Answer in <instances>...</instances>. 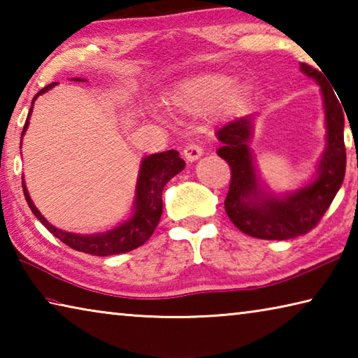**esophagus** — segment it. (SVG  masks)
<instances>
[{
  "mask_svg": "<svg viewBox=\"0 0 358 358\" xmlns=\"http://www.w3.org/2000/svg\"><path fill=\"white\" fill-rule=\"evenodd\" d=\"M202 155H203L202 147L199 143H194V142L187 143L185 150H183V156L186 157V161H189V162L199 159V157H201Z\"/></svg>",
  "mask_w": 358,
  "mask_h": 358,
  "instance_id": "obj_1",
  "label": "esophagus"
}]
</instances>
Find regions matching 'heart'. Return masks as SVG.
I'll return each instance as SVG.
<instances>
[{"mask_svg": "<svg viewBox=\"0 0 358 358\" xmlns=\"http://www.w3.org/2000/svg\"><path fill=\"white\" fill-rule=\"evenodd\" d=\"M232 87V80L226 76H201L178 85L172 96L175 108L189 113H202L210 110Z\"/></svg>", "mask_w": 358, "mask_h": 358, "instance_id": "1", "label": "heart"}]
</instances>
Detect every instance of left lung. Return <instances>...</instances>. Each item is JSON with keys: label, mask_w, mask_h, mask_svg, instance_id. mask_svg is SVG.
Here are the masks:
<instances>
[{"label": "left lung", "mask_w": 358, "mask_h": 358, "mask_svg": "<svg viewBox=\"0 0 358 358\" xmlns=\"http://www.w3.org/2000/svg\"><path fill=\"white\" fill-rule=\"evenodd\" d=\"M301 71L316 78L320 85L327 117L325 155L320 161L319 175L310 186L286 199H260L259 183L248 148L252 131V117L229 121L217 129L222 143L217 156L227 162L230 185L224 207L235 227L250 237L262 240H290L305 235L317 226L335 199L346 172L344 145V113L331 85L313 66L301 63Z\"/></svg>", "instance_id": "8db88e82"}]
</instances>
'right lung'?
<instances>
[{"label": "right lung", "mask_w": 358, "mask_h": 358, "mask_svg": "<svg viewBox=\"0 0 358 358\" xmlns=\"http://www.w3.org/2000/svg\"><path fill=\"white\" fill-rule=\"evenodd\" d=\"M76 80H78V78H76ZM53 85H57V82L39 90V93L34 96V99L38 98L41 93H44L48 88H52ZM31 110L33 106L29 108V113H31ZM27 128L28 120L25 126H23L22 136L23 132L27 131ZM183 169L185 161L181 159L178 156V151L175 150H169L164 151V153H157L145 157L142 162L141 177H138L137 183L134 216H132L128 222L121 224L120 227L110 230V232L101 235H88V237L63 232V230L53 227L52 224L47 222L45 217L39 213V210L34 207L23 180L22 186L23 194H25V199L28 202V207L31 208L34 216L44 224L48 232L62 240L64 245H68L76 251L92 254V256H112V254H123L136 250V248L142 246L145 241L153 235L162 215V189H164L167 181L173 178L177 173H180Z\"/></svg>", "instance_id": "1"}]
</instances>
